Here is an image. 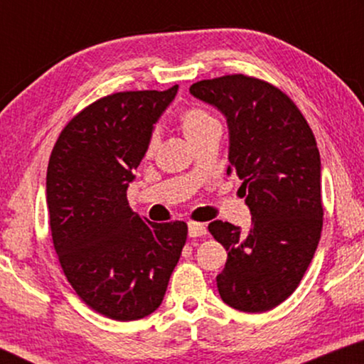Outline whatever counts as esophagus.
Here are the masks:
<instances>
[{"mask_svg":"<svg viewBox=\"0 0 364 364\" xmlns=\"http://www.w3.org/2000/svg\"><path fill=\"white\" fill-rule=\"evenodd\" d=\"M207 233V227L203 223H197V222H191L188 223V237L196 238V237H203Z\"/></svg>","mask_w":364,"mask_h":364,"instance_id":"1","label":"esophagus"}]
</instances>
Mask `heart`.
I'll return each mask as SVG.
<instances>
[{
    "label": "heart",
    "mask_w": 364,
    "mask_h": 364,
    "mask_svg": "<svg viewBox=\"0 0 364 364\" xmlns=\"http://www.w3.org/2000/svg\"><path fill=\"white\" fill-rule=\"evenodd\" d=\"M181 127L186 136L188 137V141H192L193 144L200 141V139L205 136L208 131H212L213 127H218L220 124L215 117L212 116L210 112H207L205 109L200 107H188L181 114ZM159 146V132H152V136L149 137L147 141V147H146V156L151 157L156 149Z\"/></svg>",
    "instance_id": "heart-1"
}]
</instances>
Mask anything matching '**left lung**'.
<instances>
[{
	"label": "left lung",
	"instance_id": "8db88e82",
	"mask_svg": "<svg viewBox=\"0 0 364 364\" xmlns=\"http://www.w3.org/2000/svg\"><path fill=\"white\" fill-rule=\"evenodd\" d=\"M228 126V168L242 178L252 227L208 225L228 252L217 288L228 306L268 311L300 285L323 227L321 162L315 136L295 102L262 79L232 74L191 86Z\"/></svg>",
	"mask_w": 364,
	"mask_h": 364
}]
</instances>
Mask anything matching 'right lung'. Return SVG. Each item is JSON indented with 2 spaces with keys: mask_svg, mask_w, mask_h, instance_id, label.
I'll return each instance as SVG.
<instances>
[{
  "mask_svg": "<svg viewBox=\"0 0 364 364\" xmlns=\"http://www.w3.org/2000/svg\"><path fill=\"white\" fill-rule=\"evenodd\" d=\"M178 86L126 91L92 102L59 134L46 202L64 275L94 311L132 321L161 306L187 240V223H154L127 202L134 171Z\"/></svg>",
  "mask_w": 364,
  "mask_h": 364,
  "instance_id": "right-lung-1",
  "label": "right lung"
}]
</instances>
